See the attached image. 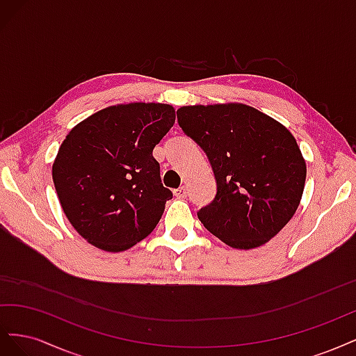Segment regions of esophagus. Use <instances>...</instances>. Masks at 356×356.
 Masks as SVG:
<instances>
[{"label":"esophagus","instance_id":"obj_1","mask_svg":"<svg viewBox=\"0 0 356 356\" xmlns=\"http://www.w3.org/2000/svg\"><path fill=\"white\" fill-rule=\"evenodd\" d=\"M187 188L186 187H179L177 190H174V195L177 199H186L187 197Z\"/></svg>","mask_w":356,"mask_h":356}]
</instances>
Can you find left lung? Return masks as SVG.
<instances>
[{"label":"left lung","instance_id":"1","mask_svg":"<svg viewBox=\"0 0 356 356\" xmlns=\"http://www.w3.org/2000/svg\"><path fill=\"white\" fill-rule=\"evenodd\" d=\"M177 114L217 179V196L197 212L204 227L236 250L275 238L294 217L305 190L306 160L294 135L241 102L186 105Z\"/></svg>","mask_w":356,"mask_h":356}]
</instances>
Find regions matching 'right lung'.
I'll use <instances>...</instances> for the list:
<instances>
[{"label":"right lung","mask_w":356,"mask_h":356,"mask_svg":"<svg viewBox=\"0 0 356 356\" xmlns=\"http://www.w3.org/2000/svg\"><path fill=\"white\" fill-rule=\"evenodd\" d=\"M175 123L170 104L106 106L75 124L59 147L51 177L77 233L122 252L154 230L172 199L153 149Z\"/></svg>","instance_id":"right-lung-1"}]
</instances>
